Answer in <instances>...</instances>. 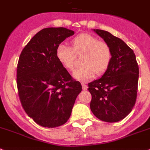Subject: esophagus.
Wrapping results in <instances>:
<instances>
[{
  "mask_svg": "<svg viewBox=\"0 0 150 150\" xmlns=\"http://www.w3.org/2000/svg\"><path fill=\"white\" fill-rule=\"evenodd\" d=\"M82 88L83 90H86L88 89V86L85 83H82Z\"/></svg>",
  "mask_w": 150,
  "mask_h": 150,
  "instance_id": "obj_1",
  "label": "esophagus"
}]
</instances>
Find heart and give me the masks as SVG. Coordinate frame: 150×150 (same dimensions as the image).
<instances>
[{
    "label": "heart",
    "instance_id": "heart-1",
    "mask_svg": "<svg viewBox=\"0 0 150 150\" xmlns=\"http://www.w3.org/2000/svg\"><path fill=\"white\" fill-rule=\"evenodd\" d=\"M83 53L81 64L73 73V77L81 82H87L94 77L95 74L101 75L106 71L112 61V50L109 45L101 42L96 36L88 33H82L71 40V48L60 44L56 49V57L67 70L74 66L75 54Z\"/></svg>",
    "mask_w": 150,
    "mask_h": 150
}]
</instances>
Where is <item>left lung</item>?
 I'll list each match as a JSON object with an SVG mask.
<instances>
[{"instance_id": "1", "label": "left lung", "mask_w": 150, "mask_h": 150, "mask_svg": "<svg viewBox=\"0 0 150 150\" xmlns=\"http://www.w3.org/2000/svg\"><path fill=\"white\" fill-rule=\"evenodd\" d=\"M112 50L109 67L98 80L88 84L90 109L101 121L117 122L129 115L137 99L139 67L131 48L107 31L93 29Z\"/></svg>"}]
</instances>
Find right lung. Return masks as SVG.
<instances>
[{
	"instance_id": "obj_1",
	"label": "right lung",
	"mask_w": 150,
	"mask_h": 150,
	"mask_svg": "<svg viewBox=\"0 0 150 150\" xmlns=\"http://www.w3.org/2000/svg\"><path fill=\"white\" fill-rule=\"evenodd\" d=\"M74 32L64 27L45 28L23 49L16 70L22 106L33 121L44 127L64 125L70 117L82 86L56 57V49Z\"/></svg>"
}]
</instances>
